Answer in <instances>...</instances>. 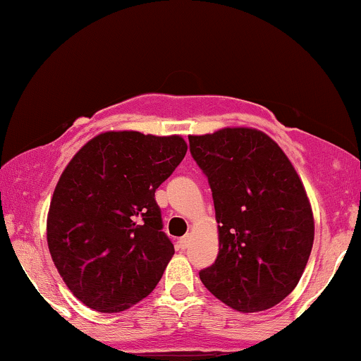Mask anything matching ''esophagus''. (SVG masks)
I'll list each match as a JSON object with an SVG mask.
<instances>
[{
	"mask_svg": "<svg viewBox=\"0 0 361 361\" xmlns=\"http://www.w3.org/2000/svg\"><path fill=\"white\" fill-rule=\"evenodd\" d=\"M190 243H192V235H190V234L183 235V238H180V241H178V244H180L181 250H186V247L190 246Z\"/></svg>",
	"mask_w": 361,
	"mask_h": 361,
	"instance_id": "esophagus-1",
	"label": "esophagus"
}]
</instances>
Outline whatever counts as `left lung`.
Masks as SVG:
<instances>
[{"instance_id": "obj_1", "label": "left lung", "mask_w": 361, "mask_h": 361, "mask_svg": "<svg viewBox=\"0 0 361 361\" xmlns=\"http://www.w3.org/2000/svg\"><path fill=\"white\" fill-rule=\"evenodd\" d=\"M212 190L219 255L200 271L210 292L241 312L276 305L295 288L314 243L307 193L275 140L256 128L188 135Z\"/></svg>"}]
</instances>
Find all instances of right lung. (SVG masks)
Listing matches in <instances>:
<instances>
[{
  "label": "right lung",
  "mask_w": 361,
  "mask_h": 361,
  "mask_svg": "<svg viewBox=\"0 0 361 361\" xmlns=\"http://www.w3.org/2000/svg\"><path fill=\"white\" fill-rule=\"evenodd\" d=\"M185 154L180 135L105 132L66 166L49 209V251L90 309L126 310L161 280L175 247L154 193Z\"/></svg>",
  "instance_id": "add662e5"
}]
</instances>
